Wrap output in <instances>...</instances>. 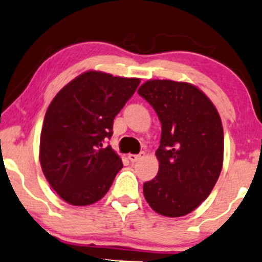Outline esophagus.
Returning <instances> with one entry per match:
<instances>
[{
	"instance_id": "obj_1",
	"label": "esophagus",
	"mask_w": 262,
	"mask_h": 262,
	"mask_svg": "<svg viewBox=\"0 0 262 262\" xmlns=\"http://www.w3.org/2000/svg\"><path fill=\"white\" fill-rule=\"evenodd\" d=\"M144 156H145V152H140V154H129L128 155V159L132 162H137V161L141 160V159H143Z\"/></svg>"
}]
</instances>
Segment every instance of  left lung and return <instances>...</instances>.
<instances>
[{"instance_id":"8db88e82","label":"left lung","mask_w":262,"mask_h":262,"mask_svg":"<svg viewBox=\"0 0 262 262\" xmlns=\"http://www.w3.org/2000/svg\"><path fill=\"white\" fill-rule=\"evenodd\" d=\"M138 93L161 122L159 172L144 183L146 202L165 217H182L209 196L223 166L221 117L204 93L187 82L150 80Z\"/></svg>"}]
</instances>
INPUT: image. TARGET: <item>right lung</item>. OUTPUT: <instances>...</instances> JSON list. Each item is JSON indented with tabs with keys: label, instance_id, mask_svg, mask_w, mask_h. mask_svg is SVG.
I'll list each match as a JSON object with an SVG mask.
<instances>
[{
	"label": "right lung",
	"instance_id": "right-lung-1",
	"mask_svg": "<svg viewBox=\"0 0 262 262\" xmlns=\"http://www.w3.org/2000/svg\"><path fill=\"white\" fill-rule=\"evenodd\" d=\"M139 79L87 71L60 90L48 107L39 160L45 179L65 202L87 206L100 201L123 167L103 141L113 119L139 86Z\"/></svg>",
	"mask_w": 262,
	"mask_h": 262
}]
</instances>
